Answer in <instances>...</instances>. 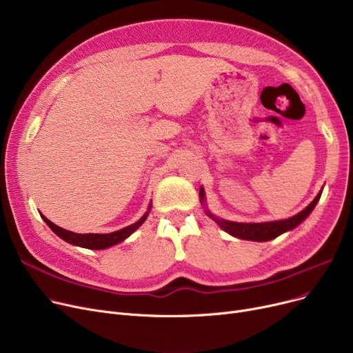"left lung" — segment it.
<instances>
[{
	"mask_svg": "<svg viewBox=\"0 0 353 353\" xmlns=\"http://www.w3.org/2000/svg\"><path fill=\"white\" fill-rule=\"evenodd\" d=\"M322 194V190L318 193V196L313 199L310 205L303 209L301 213L296 216L286 219V220H276V221H266V223H237V221H229L219 219L213 216L209 210H206V214L212 217L216 223L228 232L229 234L239 237V239H245V240H253V242H268V240H272L277 236H281L282 233L294 229L298 225H301L302 221L310 214V212L316 206V203L319 201ZM199 197L201 203H205V189L200 188Z\"/></svg>",
	"mask_w": 353,
	"mask_h": 353,
	"instance_id": "left-lung-1",
	"label": "left lung"
}]
</instances>
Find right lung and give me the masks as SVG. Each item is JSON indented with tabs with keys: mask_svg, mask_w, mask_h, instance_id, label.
I'll return each instance as SVG.
<instances>
[{
	"mask_svg": "<svg viewBox=\"0 0 353 353\" xmlns=\"http://www.w3.org/2000/svg\"><path fill=\"white\" fill-rule=\"evenodd\" d=\"M152 205L148 206V210L144 213V216L136 221V223L130 225L124 229H120L117 232L113 233H105V234H100V233H85V234H80V233H74L70 230H65L57 225H54L52 221H50L44 214H41L43 220L48 225V228L57 234L59 237H61L63 240H65L67 243L74 245V246H80V248H85V249H92V250H101V249H107L110 246H114L120 242H123L124 239H127L130 234H132L134 230H137L143 223L144 220L147 219L148 213H150Z\"/></svg>",
	"mask_w": 353,
	"mask_h": 353,
	"instance_id": "1",
	"label": "right lung"
}]
</instances>
